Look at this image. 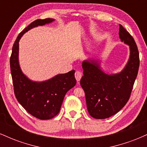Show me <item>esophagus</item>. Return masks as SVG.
Segmentation results:
<instances>
[{
	"label": "esophagus",
	"instance_id": "34e87169",
	"mask_svg": "<svg viewBox=\"0 0 147 147\" xmlns=\"http://www.w3.org/2000/svg\"><path fill=\"white\" fill-rule=\"evenodd\" d=\"M75 77L76 80H77V82L80 81V79H81V78H82V72H79V71H76L75 73Z\"/></svg>",
	"mask_w": 147,
	"mask_h": 147
}]
</instances>
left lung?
Masks as SVG:
<instances>
[{
	"label": "left lung",
	"mask_w": 147,
	"mask_h": 147,
	"mask_svg": "<svg viewBox=\"0 0 147 147\" xmlns=\"http://www.w3.org/2000/svg\"><path fill=\"white\" fill-rule=\"evenodd\" d=\"M119 38L129 45L130 57L124 70L108 75L97 61L82 63L84 76L80 84L85 92L88 111L95 119H106L116 114L126 105L131 96L140 65L139 52L134 38L119 25Z\"/></svg>",
	"instance_id": "1"
}]
</instances>
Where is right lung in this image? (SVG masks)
Segmentation results:
<instances>
[{"label":"right lung","instance_id":"add662e5","mask_svg":"<svg viewBox=\"0 0 147 147\" xmlns=\"http://www.w3.org/2000/svg\"><path fill=\"white\" fill-rule=\"evenodd\" d=\"M53 21L52 18L37 19L30 23L18 34L10 57V68L16 98L30 114L39 119H52L59 113L65 94L76 84L75 70L57 75L45 82L30 80L22 72L18 63V42L23 34L28 30Z\"/></svg>","mask_w":147,"mask_h":147}]
</instances>
